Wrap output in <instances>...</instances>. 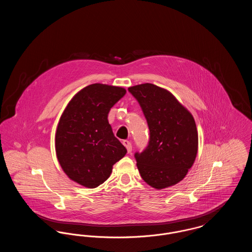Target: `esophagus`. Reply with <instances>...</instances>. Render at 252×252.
<instances>
[{
  "mask_svg": "<svg viewBox=\"0 0 252 252\" xmlns=\"http://www.w3.org/2000/svg\"><path fill=\"white\" fill-rule=\"evenodd\" d=\"M123 144L126 146V150H127V153H131L132 151V144L129 141H126V140H125V141H123Z\"/></svg>",
  "mask_w": 252,
  "mask_h": 252,
  "instance_id": "obj_1",
  "label": "esophagus"
}]
</instances>
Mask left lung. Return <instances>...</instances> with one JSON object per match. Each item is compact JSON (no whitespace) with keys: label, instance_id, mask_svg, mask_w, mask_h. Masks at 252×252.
Masks as SVG:
<instances>
[{"label":"left lung","instance_id":"left-lung-1","mask_svg":"<svg viewBox=\"0 0 252 252\" xmlns=\"http://www.w3.org/2000/svg\"><path fill=\"white\" fill-rule=\"evenodd\" d=\"M128 91L143 109L150 131L148 146L135 154L142 179L157 190L179 183L192 167L198 149L191 112L156 85H136Z\"/></svg>","mask_w":252,"mask_h":252}]
</instances>
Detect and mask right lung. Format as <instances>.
I'll return each instance as SVG.
<instances>
[{
    "instance_id": "add662e5",
    "label": "right lung",
    "mask_w": 252,
    "mask_h": 252,
    "mask_svg": "<svg viewBox=\"0 0 252 252\" xmlns=\"http://www.w3.org/2000/svg\"><path fill=\"white\" fill-rule=\"evenodd\" d=\"M126 93L122 87L89 85L64 109L56 132V153L62 170L74 182L96 188L126 154L108 120L110 108Z\"/></svg>"
}]
</instances>
